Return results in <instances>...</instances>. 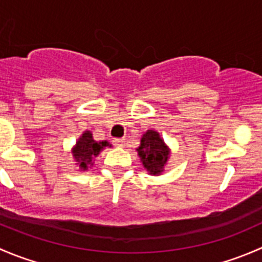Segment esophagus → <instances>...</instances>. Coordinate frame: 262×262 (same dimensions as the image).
Returning <instances> with one entry per match:
<instances>
[{
	"mask_svg": "<svg viewBox=\"0 0 262 262\" xmlns=\"http://www.w3.org/2000/svg\"><path fill=\"white\" fill-rule=\"evenodd\" d=\"M113 142H114L115 146H118V147H123L124 142H125V141H124L123 138H115L114 141H113Z\"/></svg>",
	"mask_w": 262,
	"mask_h": 262,
	"instance_id": "obj_1",
	"label": "esophagus"
}]
</instances>
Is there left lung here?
I'll return each instance as SVG.
<instances>
[{"instance_id":"left-lung-1","label":"left lung","mask_w":262,"mask_h":262,"mask_svg":"<svg viewBox=\"0 0 262 262\" xmlns=\"http://www.w3.org/2000/svg\"><path fill=\"white\" fill-rule=\"evenodd\" d=\"M137 150L144 167L149 171V173L157 175L162 172L163 166L167 162L170 153L157 132H146L141 139V147Z\"/></svg>"}]
</instances>
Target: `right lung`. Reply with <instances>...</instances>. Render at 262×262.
Listing matches in <instances>:
<instances>
[{
    "instance_id": "obj_1",
    "label": "right lung",
    "mask_w": 262,
    "mask_h": 262,
    "mask_svg": "<svg viewBox=\"0 0 262 262\" xmlns=\"http://www.w3.org/2000/svg\"><path fill=\"white\" fill-rule=\"evenodd\" d=\"M106 146H109L106 141L95 142L91 132H84L73 149V157L82 168H87V166L94 165V158Z\"/></svg>"
}]
</instances>
